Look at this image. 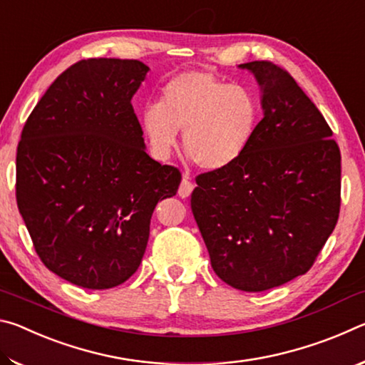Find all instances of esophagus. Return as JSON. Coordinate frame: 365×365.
Masks as SVG:
<instances>
[{"instance_id":"34e87169","label":"esophagus","mask_w":365,"mask_h":365,"mask_svg":"<svg viewBox=\"0 0 365 365\" xmlns=\"http://www.w3.org/2000/svg\"><path fill=\"white\" fill-rule=\"evenodd\" d=\"M193 188H195V183L190 180V175L183 174L180 188H178V195H180L182 197H188L191 195V191H193Z\"/></svg>"}]
</instances>
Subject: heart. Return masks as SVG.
I'll use <instances>...</instances> for the list:
<instances>
[{
    "mask_svg": "<svg viewBox=\"0 0 365 365\" xmlns=\"http://www.w3.org/2000/svg\"><path fill=\"white\" fill-rule=\"evenodd\" d=\"M261 106L255 91L227 83L211 72L187 71L160 90L159 103L140 113V125L151 154L165 160L178 143L187 156L206 172L237 164L255 137Z\"/></svg>",
    "mask_w": 365,
    "mask_h": 365,
    "instance_id": "1",
    "label": "heart"
}]
</instances>
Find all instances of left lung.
Returning <instances> with one entry per match:
<instances>
[{
  "instance_id": "left-lung-1",
  "label": "left lung",
  "mask_w": 365,
  "mask_h": 365,
  "mask_svg": "<svg viewBox=\"0 0 365 365\" xmlns=\"http://www.w3.org/2000/svg\"><path fill=\"white\" fill-rule=\"evenodd\" d=\"M248 69L264 117L237 164L196 177L191 211L220 280L265 292L312 267L341 206V154L294 78L270 61Z\"/></svg>"
}]
</instances>
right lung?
I'll use <instances>...</instances> for the list:
<instances>
[{"label":"right lung","mask_w":365,"mask_h":365,"mask_svg":"<svg viewBox=\"0 0 365 365\" xmlns=\"http://www.w3.org/2000/svg\"><path fill=\"white\" fill-rule=\"evenodd\" d=\"M148 71L137 59L78 61L24 125L17 207L41 262L77 287L108 289L130 279L154 207L182 180L145 151L132 98Z\"/></svg>","instance_id":"obj_1"}]
</instances>
